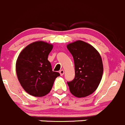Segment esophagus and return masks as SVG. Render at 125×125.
Listing matches in <instances>:
<instances>
[{"label":"esophagus","mask_w":125,"mask_h":125,"mask_svg":"<svg viewBox=\"0 0 125 125\" xmlns=\"http://www.w3.org/2000/svg\"><path fill=\"white\" fill-rule=\"evenodd\" d=\"M59 73H60V75H63L64 74V71L63 70H61L60 71H59Z\"/></svg>","instance_id":"34e87169"}]
</instances>
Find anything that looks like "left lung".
<instances>
[{
  "label": "left lung",
  "instance_id": "1",
  "mask_svg": "<svg viewBox=\"0 0 125 125\" xmlns=\"http://www.w3.org/2000/svg\"><path fill=\"white\" fill-rule=\"evenodd\" d=\"M73 57L75 78L67 82L70 91L77 97H85L93 94L99 86L103 75L102 59L97 50L82 40L68 44Z\"/></svg>",
  "mask_w": 125,
  "mask_h": 125
}]
</instances>
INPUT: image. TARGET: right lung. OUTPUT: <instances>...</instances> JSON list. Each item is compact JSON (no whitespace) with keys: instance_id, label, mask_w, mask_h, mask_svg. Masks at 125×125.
I'll list each match as a JSON object with an SVG mask.
<instances>
[{"instance_id":"1","label":"right lung","mask_w":125,"mask_h":125,"mask_svg":"<svg viewBox=\"0 0 125 125\" xmlns=\"http://www.w3.org/2000/svg\"><path fill=\"white\" fill-rule=\"evenodd\" d=\"M52 48V44L45 42H34L27 45L17 57V78L24 90L30 95H46L52 89L55 79L60 75L57 72L52 71L48 60Z\"/></svg>"}]
</instances>
